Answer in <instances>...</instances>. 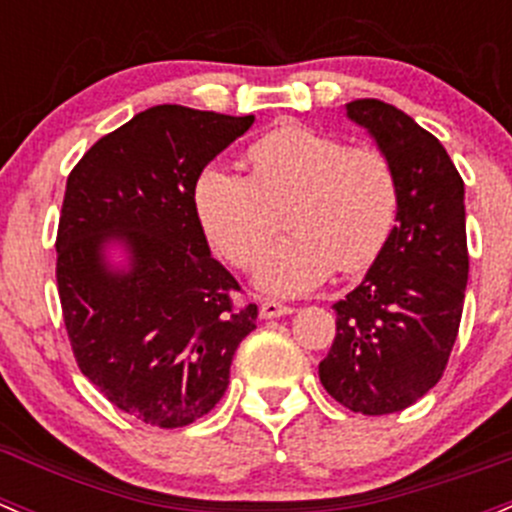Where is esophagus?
Instances as JSON below:
<instances>
[{"mask_svg": "<svg viewBox=\"0 0 512 512\" xmlns=\"http://www.w3.org/2000/svg\"><path fill=\"white\" fill-rule=\"evenodd\" d=\"M258 311H261V318H278V316H288V313H293V308L278 301H263Z\"/></svg>", "mask_w": 512, "mask_h": 512, "instance_id": "obj_1", "label": "esophagus"}]
</instances>
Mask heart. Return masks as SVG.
I'll use <instances>...</instances> for the list:
<instances>
[{
	"mask_svg": "<svg viewBox=\"0 0 512 512\" xmlns=\"http://www.w3.org/2000/svg\"><path fill=\"white\" fill-rule=\"evenodd\" d=\"M251 176L209 164L191 189L201 231L221 258L246 268L276 229L286 206L291 231L256 263L268 293L298 296L333 268L363 273L386 251L401 211L396 166L378 146H348L341 136L283 121L246 149Z\"/></svg>",
	"mask_w": 512,
	"mask_h": 512,
	"instance_id": "b5f03b06",
	"label": "heart"
}]
</instances>
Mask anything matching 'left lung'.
<instances>
[{"instance_id": "obj_1", "label": "left lung", "mask_w": 512, "mask_h": 512, "mask_svg": "<svg viewBox=\"0 0 512 512\" xmlns=\"http://www.w3.org/2000/svg\"><path fill=\"white\" fill-rule=\"evenodd\" d=\"M346 114L396 166L401 211L381 258L333 303L336 338L318 376L348 411L388 416L426 396L448 366L468 283L465 191L443 144L406 111L356 99Z\"/></svg>"}]
</instances>
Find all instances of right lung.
<instances>
[{
  "label": "right lung",
  "instance_id": "1",
  "mask_svg": "<svg viewBox=\"0 0 512 512\" xmlns=\"http://www.w3.org/2000/svg\"><path fill=\"white\" fill-rule=\"evenodd\" d=\"M254 124L179 104L141 111L101 136L67 179L57 286L79 371L136 421L181 428L229 386L258 308L234 306L239 281L211 256L194 214L199 171ZM121 243L126 269L103 249Z\"/></svg>",
  "mask_w": 512,
  "mask_h": 512
}]
</instances>
